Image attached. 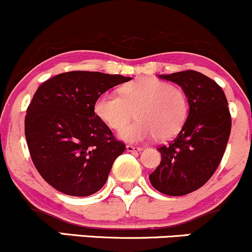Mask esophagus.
<instances>
[{
    "instance_id": "esophagus-1",
    "label": "esophagus",
    "mask_w": 252,
    "mask_h": 252,
    "mask_svg": "<svg viewBox=\"0 0 252 252\" xmlns=\"http://www.w3.org/2000/svg\"><path fill=\"white\" fill-rule=\"evenodd\" d=\"M126 150L128 152H137V151H140L141 148H138V146H133V145H127Z\"/></svg>"
}]
</instances>
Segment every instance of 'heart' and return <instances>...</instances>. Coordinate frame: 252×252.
I'll return each mask as SVG.
<instances>
[{
    "label": "heart",
    "mask_w": 252,
    "mask_h": 252,
    "mask_svg": "<svg viewBox=\"0 0 252 252\" xmlns=\"http://www.w3.org/2000/svg\"><path fill=\"white\" fill-rule=\"evenodd\" d=\"M94 111L111 128L119 129L136 112L138 120L119 132L121 139L140 143L156 135L166 140L180 131L187 119L189 103L185 90L157 78H140L126 84L121 95L104 92L96 98Z\"/></svg>",
    "instance_id": "1"
}]
</instances>
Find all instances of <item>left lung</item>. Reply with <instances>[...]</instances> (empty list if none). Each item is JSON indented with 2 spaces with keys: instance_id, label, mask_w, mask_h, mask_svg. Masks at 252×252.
I'll return each mask as SVG.
<instances>
[{
  "instance_id": "1",
  "label": "left lung",
  "mask_w": 252,
  "mask_h": 252,
  "mask_svg": "<svg viewBox=\"0 0 252 252\" xmlns=\"http://www.w3.org/2000/svg\"><path fill=\"white\" fill-rule=\"evenodd\" d=\"M159 78L185 90L189 113L175 139L158 148L162 160L149 179L160 193L181 196L201 188L216 172L230 137L231 114L222 89L203 73L187 70Z\"/></svg>"
}]
</instances>
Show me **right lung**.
Wrapping results in <instances>:
<instances>
[{"instance_id": "obj_1", "label": "right lung", "mask_w": 252, "mask_h": 252, "mask_svg": "<svg viewBox=\"0 0 252 252\" xmlns=\"http://www.w3.org/2000/svg\"><path fill=\"white\" fill-rule=\"evenodd\" d=\"M131 80L70 71L39 87L27 108L25 135L36 170L53 188L71 196H89L103 187L126 146L95 114V101Z\"/></svg>"}]
</instances>
